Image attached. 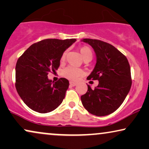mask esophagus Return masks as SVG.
Wrapping results in <instances>:
<instances>
[{"instance_id":"esophagus-1","label":"esophagus","mask_w":149,"mask_h":149,"mask_svg":"<svg viewBox=\"0 0 149 149\" xmlns=\"http://www.w3.org/2000/svg\"><path fill=\"white\" fill-rule=\"evenodd\" d=\"M69 84H70V86H75L77 85L76 83H74L73 82H69Z\"/></svg>"}]
</instances>
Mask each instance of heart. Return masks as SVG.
I'll return each mask as SVG.
<instances>
[{
    "instance_id": "obj_1",
    "label": "heart",
    "mask_w": 149,
    "mask_h": 149,
    "mask_svg": "<svg viewBox=\"0 0 149 149\" xmlns=\"http://www.w3.org/2000/svg\"><path fill=\"white\" fill-rule=\"evenodd\" d=\"M80 52L82 55V58L84 61H91L93 56V53L92 49L90 47L86 46V45H83L79 48ZM66 52H64L61 56V62L63 63L66 58ZM83 71L81 69H78L73 67H67L63 69L61 72L62 76L65 77L71 81H77L80 77L83 75Z\"/></svg>"
}]
</instances>
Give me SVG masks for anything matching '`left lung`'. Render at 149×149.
Segmentation results:
<instances>
[{
    "label": "left lung",
    "mask_w": 149,
    "mask_h": 149,
    "mask_svg": "<svg viewBox=\"0 0 149 149\" xmlns=\"http://www.w3.org/2000/svg\"><path fill=\"white\" fill-rule=\"evenodd\" d=\"M96 54L97 63L87 80H99L94 89L88 85L81 96L83 106L91 114L106 116L119 108L130 92L132 76L127 58L110 43L98 39H84Z\"/></svg>",
    "instance_id": "8db88e82"
}]
</instances>
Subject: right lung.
I'll list each match as a JSON object with an SVG mask.
<instances>
[{"label":"right lung","mask_w":149,"mask_h":149,"mask_svg":"<svg viewBox=\"0 0 149 149\" xmlns=\"http://www.w3.org/2000/svg\"><path fill=\"white\" fill-rule=\"evenodd\" d=\"M76 39H43L31 45L15 66V88L26 106L39 113H47L60 106L69 87V81L61 78L52 82L47 78L60 66L61 55Z\"/></svg>","instance_id":"1"}]
</instances>
